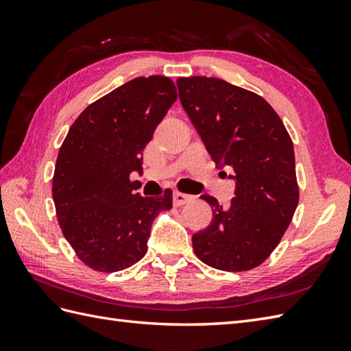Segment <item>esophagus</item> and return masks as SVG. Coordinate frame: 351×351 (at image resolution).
I'll use <instances>...</instances> for the list:
<instances>
[{
    "label": "esophagus",
    "instance_id": "1",
    "mask_svg": "<svg viewBox=\"0 0 351 351\" xmlns=\"http://www.w3.org/2000/svg\"><path fill=\"white\" fill-rule=\"evenodd\" d=\"M190 200H193V196H190V195H184V193H180V191L173 193V204L176 206L187 204V202H190Z\"/></svg>",
    "mask_w": 351,
    "mask_h": 351
}]
</instances>
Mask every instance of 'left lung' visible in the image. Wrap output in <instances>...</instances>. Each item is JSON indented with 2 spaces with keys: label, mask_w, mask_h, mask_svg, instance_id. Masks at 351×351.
Segmentation results:
<instances>
[{
  "label": "left lung",
  "mask_w": 351,
  "mask_h": 351,
  "mask_svg": "<svg viewBox=\"0 0 351 351\" xmlns=\"http://www.w3.org/2000/svg\"><path fill=\"white\" fill-rule=\"evenodd\" d=\"M176 86L208 154L219 169H232L235 181L228 208L200 196L213 206V221L193 235V249L217 270H250L276 249L299 204L293 141L256 93L206 77L178 78Z\"/></svg>",
  "instance_id": "obj_1"
}]
</instances>
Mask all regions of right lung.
<instances>
[{
    "instance_id": "obj_1",
    "label": "right lung",
    "mask_w": 351,
    "mask_h": 351,
    "mask_svg": "<svg viewBox=\"0 0 351 351\" xmlns=\"http://www.w3.org/2000/svg\"><path fill=\"white\" fill-rule=\"evenodd\" d=\"M176 98L167 77L134 78L90 104L63 141L52 199L64 238L93 270L138 263L155 217L171 208V190L143 197L130 175L143 173V149Z\"/></svg>"
}]
</instances>
